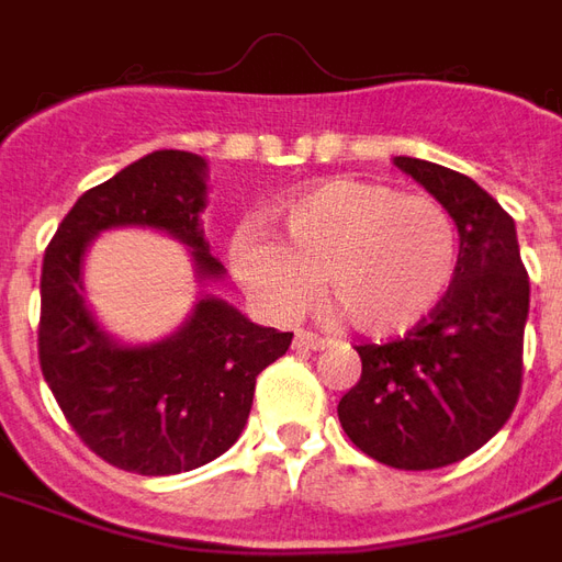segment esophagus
<instances>
[{
	"label": "esophagus",
	"instance_id": "34e87169",
	"mask_svg": "<svg viewBox=\"0 0 562 562\" xmlns=\"http://www.w3.org/2000/svg\"><path fill=\"white\" fill-rule=\"evenodd\" d=\"M322 346H325V340H322L318 334H313V330H294V349L316 352V349H322Z\"/></svg>",
	"mask_w": 562,
	"mask_h": 562
}]
</instances>
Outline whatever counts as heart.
I'll return each instance as SVG.
<instances>
[{
  "mask_svg": "<svg viewBox=\"0 0 562 562\" xmlns=\"http://www.w3.org/2000/svg\"><path fill=\"white\" fill-rule=\"evenodd\" d=\"M282 244L252 225L234 234L232 270L273 322L325 297L367 337H397L434 316L454 285L458 222L430 195L373 180H322L277 207Z\"/></svg>",
  "mask_w": 562,
  "mask_h": 562,
  "instance_id": "obj_1",
  "label": "heart"
}]
</instances>
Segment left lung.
<instances>
[{"instance_id": "1", "label": "left lung", "mask_w": 562, "mask_h": 562, "mask_svg": "<svg viewBox=\"0 0 562 562\" xmlns=\"http://www.w3.org/2000/svg\"><path fill=\"white\" fill-rule=\"evenodd\" d=\"M458 222V277L434 316L385 346H358L361 379L337 415L364 454L394 470L470 458L508 422L524 376L530 280L515 220L463 173L394 156Z\"/></svg>"}]
</instances>
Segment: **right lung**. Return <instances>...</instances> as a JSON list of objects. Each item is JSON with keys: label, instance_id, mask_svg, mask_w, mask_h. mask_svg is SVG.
I'll use <instances>...</instances> for the list:
<instances>
[{"label": "right lung", "instance_id": "1", "mask_svg": "<svg viewBox=\"0 0 562 562\" xmlns=\"http://www.w3.org/2000/svg\"><path fill=\"white\" fill-rule=\"evenodd\" d=\"M207 180L195 153H147L83 192L44 252V382L99 458L138 475H177L225 454L244 434L256 376L292 342L216 294H198L183 325L153 342L116 340L87 304L83 258L111 228L168 234L189 249L198 285L225 280L201 228Z\"/></svg>", "mask_w": 562, "mask_h": 562}]
</instances>
